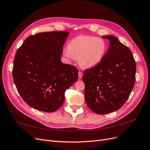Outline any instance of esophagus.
I'll return each instance as SVG.
<instances>
[{"mask_svg": "<svg viewBox=\"0 0 150 150\" xmlns=\"http://www.w3.org/2000/svg\"><path fill=\"white\" fill-rule=\"evenodd\" d=\"M82 72H81V71H79L78 72V76H79V79H81L82 78Z\"/></svg>", "mask_w": 150, "mask_h": 150, "instance_id": "obj_1", "label": "esophagus"}]
</instances>
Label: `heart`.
Here are the masks:
<instances>
[{
	"instance_id": "1",
	"label": "heart",
	"mask_w": 150,
	"mask_h": 150,
	"mask_svg": "<svg viewBox=\"0 0 150 150\" xmlns=\"http://www.w3.org/2000/svg\"><path fill=\"white\" fill-rule=\"evenodd\" d=\"M107 49V43L104 39L81 35L69 42L63 55L68 59H77L83 68H92L103 60Z\"/></svg>"
}]
</instances>
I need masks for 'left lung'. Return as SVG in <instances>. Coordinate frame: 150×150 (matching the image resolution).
<instances>
[{"label":"left lung","mask_w":150,"mask_h":150,"mask_svg":"<svg viewBox=\"0 0 150 150\" xmlns=\"http://www.w3.org/2000/svg\"><path fill=\"white\" fill-rule=\"evenodd\" d=\"M110 46L101 62L83 73L84 96L88 108L98 115L123 106L134 88L136 64L129 48L114 35H103Z\"/></svg>","instance_id":"8db88e82"}]
</instances>
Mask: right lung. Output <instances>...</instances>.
Returning <instances> with one entry per match:
<instances>
[{"instance_id":"1","label":"right lung","mask_w":150,"mask_h":150,"mask_svg":"<svg viewBox=\"0 0 150 150\" xmlns=\"http://www.w3.org/2000/svg\"><path fill=\"white\" fill-rule=\"evenodd\" d=\"M69 33H40L28 37L17 50L13 77L18 92L33 108L47 112L63 105L66 90L78 78V70L61 61Z\"/></svg>"}]
</instances>
